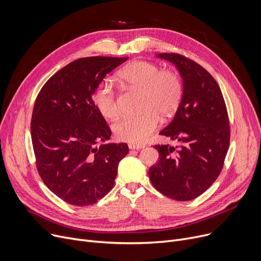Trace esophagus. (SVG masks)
Here are the masks:
<instances>
[{
	"label": "esophagus",
	"mask_w": 261,
	"mask_h": 261,
	"mask_svg": "<svg viewBox=\"0 0 261 261\" xmlns=\"http://www.w3.org/2000/svg\"><path fill=\"white\" fill-rule=\"evenodd\" d=\"M129 148L132 150H139L142 148H145V145H134V144H129Z\"/></svg>",
	"instance_id": "obj_1"
}]
</instances>
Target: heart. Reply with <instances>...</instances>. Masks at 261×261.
Listing matches in <instances>:
<instances>
[{
  "label": "heart",
  "mask_w": 261,
  "mask_h": 261,
  "mask_svg": "<svg viewBox=\"0 0 261 261\" xmlns=\"http://www.w3.org/2000/svg\"><path fill=\"white\" fill-rule=\"evenodd\" d=\"M118 78L128 87L142 92V112L118 120L113 128L114 133L119 141L141 145L156 129L160 116L170 117L179 108L184 94L183 81L176 72L162 70L158 64L144 60L123 67L118 73ZM93 99L106 118L115 119L118 116V97L109 81L105 80L97 85Z\"/></svg>",
  "instance_id": "obj_1"
}]
</instances>
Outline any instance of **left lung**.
<instances>
[{
	"label": "left lung",
	"mask_w": 261,
	"mask_h": 261,
	"mask_svg": "<svg viewBox=\"0 0 261 261\" xmlns=\"http://www.w3.org/2000/svg\"><path fill=\"white\" fill-rule=\"evenodd\" d=\"M158 57L176 66L184 94L173 119L160 132L175 145L154 146L160 161L149 176L164 196L189 201L207 190L223 168L230 138L227 110L217 81L203 66L175 53Z\"/></svg>",
	"instance_id": "left-lung-1"
}]
</instances>
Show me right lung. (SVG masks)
Returning a JSON list of instances; mask_svg holds the SVG:
<instances>
[{
  "mask_svg": "<svg viewBox=\"0 0 261 261\" xmlns=\"http://www.w3.org/2000/svg\"><path fill=\"white\" fill-rule=\"evenodd\" d=\"M128 57H86L68 63L40 90L31 122L37 170L64 202L88 206L114 186L128 145L106 144L111 129L93 100L107 74Z\"/></svg>",
  "mask_w": 261,
  "mask_h": 261,
  "instance_id": "right-lung-1",
  "label": "right lung"
}]
</instances>
